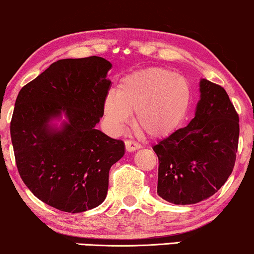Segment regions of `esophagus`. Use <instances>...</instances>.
I'll return each instance as SVG.
<instances>
[{
  "label": "esophagus",
  "mask_w": 254,
  "mask_h": 254,
  "mask_svg": "<svg viewBox=\"0 0 254 254\" xmlns=\"http://www.w3.org/2000/svg\"><path fill=\"white\" fill-rule=\"evenodd\" d=\"M141 147L140 144L135 142L133 140H126V148L127 152H134Z\"/></svg>",
  "instance_id": "esophagus-1"
}]
</instances>
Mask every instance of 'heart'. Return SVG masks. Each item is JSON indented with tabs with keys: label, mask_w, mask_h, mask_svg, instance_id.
I'll return each mask as SVG.
<instances>
[{
	"label": "heart",
	"mask_w": 254,
	"mask_h": 254,
	"mask_svg": "<svg viewBox=\"0 0 254 254\" xmlns=\"http://www.w3.org/2000/svg\"><path fill=\"white\" fill-rule=\"evenodd\" d=\"M192 101L189 80L175 71L149 66L127 74L117 85L116 94L103 100V116L109 128L122 131L134 112L138 130L152 138L173 133L188 115Z\"/></svg>",
	"instance_id": "b5f03b06"
}]
</instances>
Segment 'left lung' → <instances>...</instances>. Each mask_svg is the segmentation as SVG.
Segmentation results:
<instances>
[{"mask_svg": "<svg viewBox=\"0 0 254 254\" xmlns=\"http://www.w3.org/2000/svg\"><path fill=\"white\" fill-rule=\"evenodd\" d=\"M194 117L160 140L158 194L175 205H193L220 190L233 173L239 120L226 90L200 79Z\"/></svg>", "mask_w": 254, "mask_h": 254, "instance_id": "left-lung-1", "label": "left lung"}]
</instances>
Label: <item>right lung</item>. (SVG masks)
I'll return each instance as SVG.
<instances>
[{
  "instance_id": "obj_1",
  "label": "right lung",
  "mask_w": 254,
  "mask_h": 254,
  "mask_svg": "<svg viewBox=\"0 0 254 254\" xmlns=\"http://www.w3.org/2000/svg\"><path fill=\"white\" fill-rule=\"evenodd\" d=\"M110 67L99 56L60 60L16 99L10 134L18 173L35 197L62 212L101 205L110 168L126 153L122 140L95 128Z\"/></svg>"
}]
</instances>
